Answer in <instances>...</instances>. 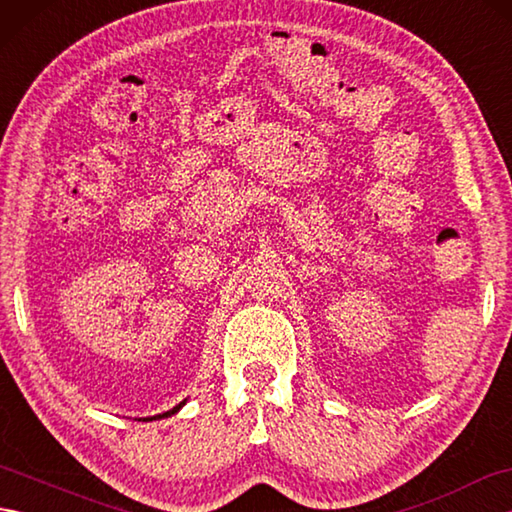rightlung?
Listing matches in <instances>:
<instances>
[{"mask_svg":"<svg viewBox=\"0 0 512 512\" xmlns=\"http://www.w3.org/2000/svg\"><path fill=\"white\" fill-rule=\"evenodd\" d=\"M184 405H187V400H182L180 405H176L173 409H169V411H165V413H158V416H149V418H138V420H143V422H151V420H160V418H171L173 413H178Z\"/></svg>","mask_w":512,"mask_h":512,"instance_id":"1","label":"right lung"}]
</instances>
